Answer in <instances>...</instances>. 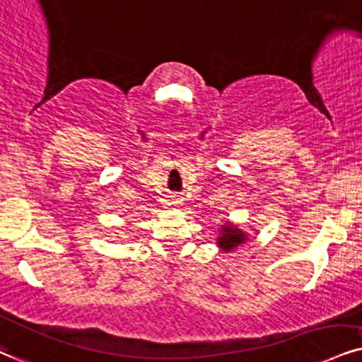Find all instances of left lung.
Here are the masks:
<instances>
[{"mask_svg": "<svg viewBox=\"0 0 362 362\" xmlns=\"http://www.w3.org/2000/svg\"><path fill=\"white\" fill-rule=\"evenodd\" d=\"M221 235L218 236V247H220L223 252H231L238 245L247 242V233L238 228L235 225H223L221 226Z\"/></svg>", "mask_w": 362, "mask_h": 362, "instance_id": "8db88e82", "label": "left lung"}]
</instances>
